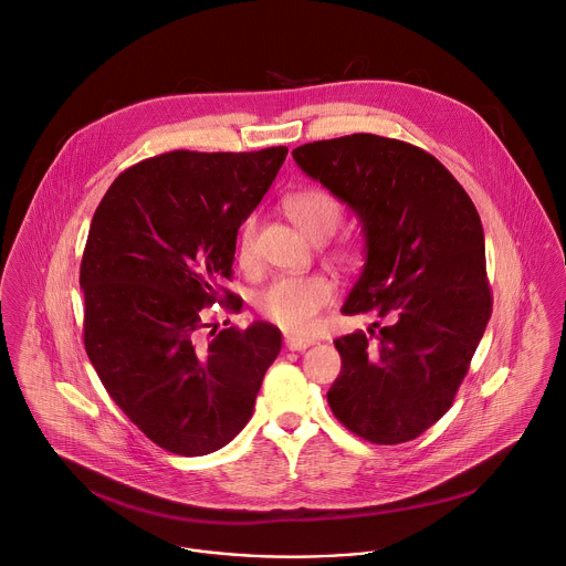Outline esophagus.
Wrapping results in <instances>:
<instances>
[{
	"label": "esophagus",
	"instance_id": "1",
	"mask_svg": "<svg viewBox=\"0 0 566 566\" xmlns=\"http://www.w3.org/2000/svg\"><path fill=\"white\" fill-rule=\"evenodd\" d=\"M286 348L289 350H306L308 346H313L315 342L308 339V337H295V335H286Z\"/></svg>",
	"mask_w": 566,
	"mask_h": 566
}]
</instances>
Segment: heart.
Listing matches in <instances>:
<instances>
[{"mask_svg":"<svg viewBox=\"0 0 566 566\" xmlns=\"http://www.w3.org/2000/svg\"><path fill=\"white\" fill-rule=\"evenodd\" d=\"M282 209L295 227L311 240L333 235L344 218L342 200L322 187H302L284 196ZM255 242V220L247 218L238 233V260L251 264ZM331 255L342 264H355L359 249L353 242H339ZM333 284L324 275H286L271 282L255 300L258 311L273 324L291 333H311L317 315L333 302Z\"/></svg>","mask_w":566,"mask_h":566,"instance_id":"b5f03b06","label":"heart"}]
</instances>
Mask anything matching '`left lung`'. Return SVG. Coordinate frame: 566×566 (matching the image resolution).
<instances>
[{"instance_id":"1","label":"left lung","mask_w":566,"mask_h":566,"mask_svg":"<svg viewBox=\"0 0 566 566\" xmlns=\"http://www.w3.org/2000/svg\"><path fill=\"white\" fill-rule=\"evenodd\" d=\"M361 222L366 264L342 313H375L335 339L333 415L377 446L417 439L454 403L492 317L485 238L461 182L426 149L350 134L293 149Z\"/></svg>"}]
</instances>
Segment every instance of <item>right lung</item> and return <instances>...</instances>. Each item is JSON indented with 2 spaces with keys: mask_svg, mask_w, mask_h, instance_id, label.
<instances>
[{
  "mask_svg": "<svg viewBox=\"0 0 566 566\" xmlns=\"http://www.w3.org/2000/svg\"><path fill=\"white\" fill-rule=\"evenodd\" d=\"M286 154L167 151L125 169L94 211L78 273L85 353L114 403L171 454L224 448L282 348L266 322L201 328L216 302L242 311L222 280Z\"/></svg>",
  "mask_w": 566,
  "mask_h": 566,
  "instance_id": "right-lung-1",
  "label": "right lung"
}]
</instances>
